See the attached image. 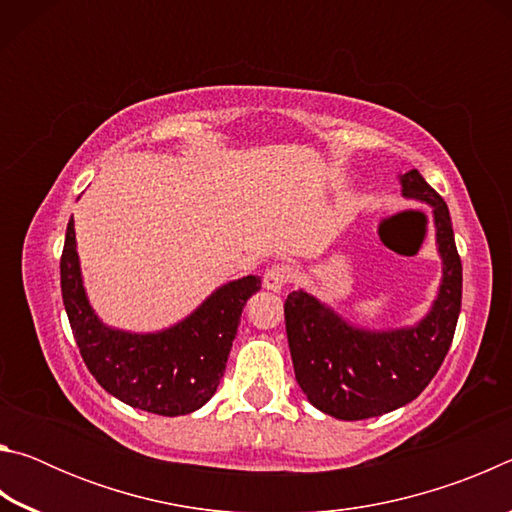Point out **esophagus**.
Wrapping results in <instances>:
<instances>
[{"instance_id": "obj_1", "label": "esophagus", "mask_w": 512, "mask_h": 512, "mask_svg": "<svg viewBox=\"0 0 512 512\" xmlns=\"http://www.w3.org/2000/svg\"><path fill=\"white\" fill-rule=\"evenodd\" d=\"M291 280H293L291 268L277 264V266L268 268V271L264 273V289L273 291V293H282L284 289L289 287Z\"/></svg>"}]
</instances>
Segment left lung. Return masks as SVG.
Wrapping results in <instances>:
<instances>
[{
    "instance_id": "1",
    "label": "left lung",
    "mask_w": 512,
    "mask_h": 512,
    "mask_svg": "<svg viewBox=\"0 0 512 512\" xmlns=\"http://www.w3.org/2000/svg\"><path fill=\"white\" fill-rule=\"evenodd\" d=\"M397 180L404 198L431 207L443 275L427 314L413 325L377 329L352 323L302 289L284 302L298 386L318 411L336 420L377 418L413 402L443 363L461 314L463 266L447 203L418 169Z\"/></svg>"
}]
</instances>
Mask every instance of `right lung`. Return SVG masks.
Segmentation results:
<instances>
[{"mask_svg":"<svg viewBox=\"0 0 512 512\" xmlns=\"http://www.w3.org/2000/svg\"><path fill=\"white\" fill-rule=\"evenodd\" d=\"M63 305L85 366L101 388L133 409L187 415L219 388L239 318L248 298L262 289L259 275L216 287L192 314L155 332H131L103 323L88 298L69 219L60 257Z\"/></svg>","mask_w":512,"mask_h":512,"instance_id":"add662e5","label":"right lung"}]
</instances>
